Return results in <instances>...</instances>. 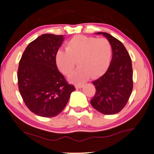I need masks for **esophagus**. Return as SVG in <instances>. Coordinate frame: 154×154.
Returning <instances> with one entry per match:
<instances>
[{
  "instance_id": "34e87169",
  "label": "esophagus",
  "mask_w": 154,
  "mask_h": 154,
  "mask_svg": "<svg viewBox=\"0 0 154 154\" xmlns=\"http://www.w3.org/2000/svg\"><path fill=\"white\" fill-rule=\"evenodd\" d=\"M75 88H82L83 87V84L78 83V84H75Z\"/></svg>"
}]
</instances>
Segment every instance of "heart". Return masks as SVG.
Wrapping results in <instances>:
<instances>
[{
  "label": "heart",
  "instance_id": "heart-1",
  "mask_svg": "<svg viewBox=\"0 0 154 154\" xmlns=\"http://www.w3.org/2000/svg\"><path fill=\"white\" fill-rule=\"evenodd\" d=\"M112 55V46L106 38L78 35L66 44V50H59L56 63L65 75H70L76 66H80L73 75L75 81L81 82L90 75L98 76L108 68Z\"/></svg>",
  "mask_w": 154,
  "mask_h": 154
}]
</instances>
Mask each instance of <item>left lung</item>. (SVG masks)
Masks as SVG:
<instances>
[{"label":"left lung","instance_id":"1","mask_svg":"<svg viewBox=\"0 0 154 154\" xmlns=\"http://www.w3.org/2000/svg\"><path fill=\"white\" fill-rule=\"evenodd\" d=\"M97 33H102L110 41L113 57L106 72L92 82L96 92L90 103L99 112L112 115L125 106L131 95L133 88L132 61L119 40L105 32Z\"/></svg>","mask_w":154,"mask_h":154}]
</instances>
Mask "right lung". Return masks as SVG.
I'll return each mask as SVG.
<instances>
[{
    "label": "right lung",
    "mask_w": 154,
    "mask_h": 154,
    "mask_svg": "<svg viewBox=\"0 0 154 154\" xmlns=\"http://www.w3.org/2000/svg\"><path fill=\"white\" fill-rule=\"evenodd\" d=\"M63 41L62 35H40L29 44L19 63L20 94L29 110L40 116H57L75 90L56 64L57 52Z\"/></svg>",
    "instance_id": "1"
}]
</instances>
